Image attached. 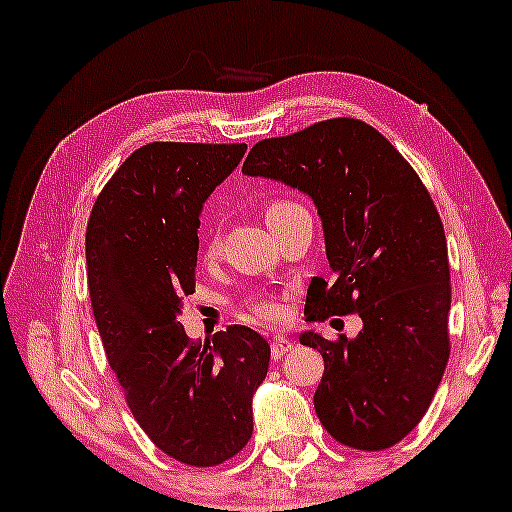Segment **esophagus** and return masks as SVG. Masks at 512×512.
Returning a JSON list of instances; mask_svg holds the SVG:
<instances>
[{"mask_svg": "<svg viewBox=\"0 0 512 512\" xmlns=\"http://www.w3.org/2000/svg\"><path fill=\"white\" fill-rule=\"evenodd\" d=\"M292 349H294V342L287 340L285 335H276V338L271 340V354H273V358H280L282 354L292 352Z\"/></svg>", "mask_w": 512, "mask_h": 512, "instance_id": "34e87169", "label": "esophagus"}]
</instances>
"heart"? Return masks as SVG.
I'll list each match as a JSON object with an SVG mask.
<instances>
[{
  "label": "heart",
  "mask_w": 512,
  "mask_h": 512,
  "mask_svg": "<svg viewBox=\"0 0 512 512\" xmlns=\"http://www.w3.org/2000/svg\"><path fill=\"white\" fill-rule=\"evenodd\" d=\"M296 207H299V204H294V202H289V200H273V202H269V204H266V209H264L266 223H273V220L280 218V216H285V213H289V211L296 209ZM216 248H218V241H216V236H213V239L209 241V253H213V250H216ZM255 315L262 317V319H273V317H278V310H276V305H271V303H257L255 305Z\"/></svg>",
  "instance_id": "1"
}]
</instances>
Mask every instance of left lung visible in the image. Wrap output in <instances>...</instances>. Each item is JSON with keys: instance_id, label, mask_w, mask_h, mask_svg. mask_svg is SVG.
I'll return each mask as SVG.
<instances>
[{"instance_id": "1", "label": "left lung", "mask_w": 512, "mask_h": 512, "mask_svg": "<svg viewBox=\"0 0 512 512\" xmlns=\"http://www.w3.org/2000/svg\"><path fill=\"white\" fill-rule=\"evenodd\" d=\"M241 172L315 202L333 278L310 280L308 322L349 312L363 319L356 338L299 335L324 356L319 421L358 451L395 446L430 407L451 354V269L430 193L398 149L358 119L257 142Z\"/></svg>"}]
</instances>
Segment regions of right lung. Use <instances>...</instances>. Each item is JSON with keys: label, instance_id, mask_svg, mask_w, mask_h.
Listing matches in <instances>:
<instances>
[{"label": "right lung", "instance_id": "1", "mask_svg": "<svg viewBox=\"0 0 512 512\" xmlns=\"http://www.w3.org/2000/svg\"><path fill=\"white\" fill-rule=\"evenodd\" d=\"M246 144L151 142L112 174L87 225L91 308L135 421L190 467L230 460L253 434L271 347L248 326L193 345L179 322L195 292L200 213Z\"/></svg>", "mask_w": 512, "mask_h": 512}]
</instances>
